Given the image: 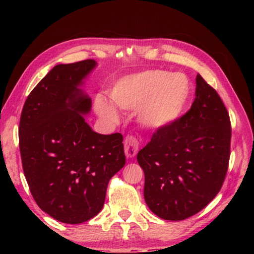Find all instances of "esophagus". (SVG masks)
<instances>
[{
  "label": "esophagus",
  "instance_id": "34e87169",
  "mask_svg": "<svg viewBox=\"0 0 254 254\" xmlns=\"http://www.w3.org/2000/svg\"><path fill=\"white\" fill-rule=\"evenodd\" d=\"M139 150V142L134 136L127 135L124 140V152L127 158H133L136 156Z\"/></svg>",
  "mask_w": 254,
  "mask_h": 254
}]
</instances>
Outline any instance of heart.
<instances>
[{"label": "heart", "mask_w": 254, "mask_h": 254, "mask_svg": "<svg viewBox=\"0 0 254 254\" xmlns=\"http://www.w3.org/2000/svg\"><path fill=\"white\" fill-rule=\"evenodd\" d=\"M191 97V83L184 74L165 70H147L123 77L110 92L114 106L123 111H136L140 124L150 130L169 127L183 117ZM101 118L118 122L117 110L103 97L95 100Z\"/></svg>", "instance_id": "heart-1"}]
</instances>
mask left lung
I'll return each instance as SVG.
<instances>
[{"instance_id":"1","label":"left lung","mask_w":254,"mask_h":254,"mask_svg":"<svg viewBox=\"0 0 254 254\" xmlns=\"http://www.w3.org/2000/svg\"><path fill=\"white\" fill-rule=\"evenodd\" d=\"M195 95L190 110L158 130L137 153L144 171V200L162 220L182 221L200 212L220 191L229 166L226 107L199 74Z\"/></svg>"}]
</instances>
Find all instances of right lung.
<instances>
[{
    "mask_svg": "<svg viewBox=\"0 0 254 254\" xmlns=\"http://www.w3.org/2000/svg\"><path fill=\"white\" fill-rule=\"evenodd\" d=\"M93 59L55 66L33 88L19 127L22 167L45 213L80 224L101 212L107 184L126 165L121 133L100 134L85 117L92 100L81 88Z\"/></svg>",
    "mask_w": 254,
    "mask_h": 254,
    "instance_id": "add662e5",
    "label": "right lung"
}]
</instances>
